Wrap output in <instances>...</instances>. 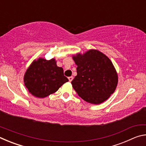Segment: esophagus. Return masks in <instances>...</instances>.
I'll return each mask as SVG.
<instances>
[{"label": "esophagus", "mask_w": 146, "mask_h": 146, "mask_svg": "<svg viewBox=\"0 0 146 146\" xmlns=\"http://www.w3.org/2000/svg\"><path fill=\"white\" fill-rule=\"evenodd\" d=\"M68 79H69V81H70V82H71V81L73 80V76H70V77H68Z\"/></svg>", "instance_id": "1"}]
</instances>
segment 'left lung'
Returning <instances> with one entry per match:
<instances>
[{
	"label": "left lung",
	"mask_w": 146,
	"mask_h": 146,
	"mask_svg": "<svg viewBox=\"0 0 146 146\" xmlns=\"http://www.w3.org/2000/svg\"><path fill=\"white\" fill-rule=\"evenodd\" d=\"M77 65L76 73L71 81L74 90L86 102L99 104L114 93L118 75L112 62L96 49H90L83 55L73 56Z\"/></svg>",
	"instance_id": "left-lung-1"
}]
</instances>
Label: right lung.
<instances>
[{
	"label": "right lung",
	"instance_id": "obj_1",
	"mask_svg": "<svg viewBox=\"0 0 146 146\" xmlns=\"http://www.w3.org/2000/svg\"><path fill=\"white\" fill-rule=\"evenodd\" d=\"M62 68L56 66L55 58L35 60L24 76L25 86L32 95L44 98L55 93L61 86L68 82Z\"/></svg>",
	"mask_w": 146,
	"mask_h": 146
}]
</instances>
